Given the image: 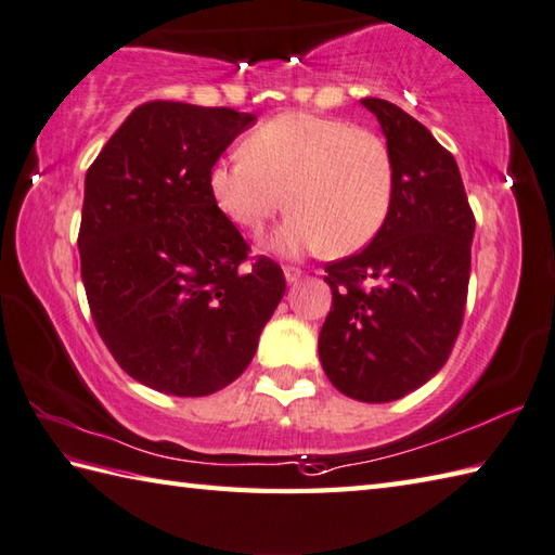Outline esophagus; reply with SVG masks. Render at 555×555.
Segmentation results:
<instances>
[{
	"instance_id": "34e87169",
	"label": "esophagus",
	"mask_w": 555,
	"mask_h": 555,
	"mask_svg": "<svg viewBox=\"0 0 555 555\" xmlns=\"http://www.w3.org/2000/svg\"><path fill=\"white\" fill-rule=\"evenodd\" d=\"M301 278H305V273H301L299 268H289V266L285 268V280L289 282V285H297Z\"/></svg>"
}]
</instances>
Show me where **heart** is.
Masks as SVG:
<instances>
[{
  "label": "heart",
  "mask_w": 555,
  "mask_h": 555,
  "mask_svg": "<svg viewBox=\"0 0 555 555\" xmlns=\"http://www.w3.org/2000/svg\"><path fill=\"white\" fill-rule=\"evenodd\" d=\"M246 154L219 159L210 193L246 232H260L282 207L295 210L268 248L289 256L326 248L348 256L382 232L393 201V156L379 134L338 118L285 113L248 134Z\"/></svg>",
  "instance_id": "heart-1"
}]
</instances>
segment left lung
<instances>
[{
  "instance_id": "obj_1",
  "label": "left lung",
  "mask_w": 555,
  "mask_h": 555,
  "mask_svg": "<svg viewBox=\"0 0 555 555\" xmlns=\"http://www.w3.org/2000/svg\"><path fill=\"white\" fill-rule=\"evenodd\" d=\"M393 156V201L367 248L326 266L333 307L319 333L331 384L389 403L442 370L464 321L476 219L454 156L393 103L362 99Z\"/></svg>"
}]
</instances>
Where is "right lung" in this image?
Masks as SVG:
<instances>
[{"label":"right lung","instance_id":"1","mask_svg":"<svg viewBox=\"0 0 555 555\" xmlns=\"http://www.w3.org/2000/svg\"><path fill=\"white\" fill-rule=\"evenodd\" d=\"M254 113L150 101L89 166L81 282L99 336L132 379L207 396L254 360L285 275L248 244L210 193V169Z\"/></svg>","mask_w":555,"mask_h":555}]
</instances>
